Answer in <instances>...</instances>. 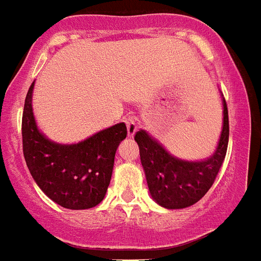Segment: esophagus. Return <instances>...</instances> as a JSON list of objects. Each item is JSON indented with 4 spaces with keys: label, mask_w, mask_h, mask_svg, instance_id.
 I'll return each instance as SVG.
<instances>
[{
    "label": "esophagus",
    "mask_w": 261,
    "mask_h": 261,
    "mask_svg": "<svg viewBox=\"0 0 261 261\" xmlns=\"http://www.w3.org/2000/svg\"><path fill=\"white\" fill-rule=\"evenodd\" d=\"M126 129H128V136L129 137H133L137 132V121H136L135 117H126L125 118Z\"/></svg>",
    "instance_id": "obj_1"
}]
</instances>
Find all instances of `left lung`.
<instances>
[{
    "label": "left lung",
    "mask_w": 261,
    "mask_h": 261,
    "mask_svg": "<svg viewBox=\"0 0 261 261\" xmlns=\"http://www.w3.org/2000/svg\"><path fill=\"white\" fill-rule=\"evenodd\" d=\"M223 128L213 154L206 160L188 161L173 156L146 130L135 140L140 149L146 184L152 199L167 210H182L199 201L212 187L227 153L229 139L227 102L223 94Z\"/></svg>",
    "instance_id": "obj_1"
}]
</instances>
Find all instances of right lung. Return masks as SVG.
I'll use <instances>...</instances> for the list:
<instances>
[{"instance_id":"obj_1","label":"right lung","mask_w":261,"mask_h":261,"mask_svg":"<svg viewBox=\"0 0 261 261\" xmlns=\"http://www.w3.org/2000/svg\"><path fill=\"white\" fill-rule=\"evenodd\" d=\"M34 83L28 90L22 115L23 157L36 184L49 199L68 210H88L104 200L115 154L126 137L124 122L94 133L77 144L48 139L33 115Z\"/></svg>"}]
</instances>
